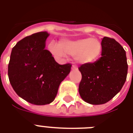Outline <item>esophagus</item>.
Wrapping results in <instances>:
<instances>
[{"mask_svg": "<svg viewBox=\"0 0 133 133\" xmlns=\"http://www.w3.org/2000/svg\"><path fill=\"white\" fill-rule=\"evenodd\" d=\"M72 70H77V68L75 66V65H72Z\"/></svg>", "mask_w": 133, "mask_h": 133, "instance_id": "1", "label": "esophagus"}]
</instances>
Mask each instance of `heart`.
<instances>
[{
	"label": "heart",
	"mask_w": 133,
	"mask_h": 133,
	"mask_svg": "<svg viewBox=\"0 0 133 133\" xmlns=\"http://www.w3.org/2000/svg\"><path fill=\"white\" fill-rule=\"evenodd\" d=\"M48 48L52 54L58 57H63L65 55L75 56L76 61L81 65L96 61L102 52V45L100 41L92 38L77 40L63 39L60 41L59 44L51 41Z\"/></svg>",
	"instance_id": "obj_1"
}]
</instances>
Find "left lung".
Instances as JSON below:
<instances>
[{
    "mask_svg": "<svg viewBox=\"0 0 133 133\" xmlns=\"http://www.w3.org/2000/svg\"><path fill=\"white\" fill-rule=\"evenodd\" d=\"M101 56L95 62L82 65L79 92L83 101L92 105L107 103L126 82L128 63L126 51L113 38L103 37Z\"/></svg>",
    "mask_w": 133,
    "mask_h": 133,
    "instance_id": "left-lung-1",
    "label": "left lung"
}]
</instances>
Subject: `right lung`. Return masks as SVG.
Instances as JSON below:
<instances>
[{"mask_svg":"<svg viewBox=\"0 0 133 133\" xmlns=\"http://www.w3.org/2000/svg\"><path fill=\"white\" fill-rule=\"evenodd\" d=\"M49 35L40 32L19 41L12 48L8 65V77L14 90L34 105L54 101L72 66L70 63L59 65L45 49Z\"/></svg>","mask_w":133,"mask_h":133,"instance_id":"1","label":"right lung"}]
</instances>
